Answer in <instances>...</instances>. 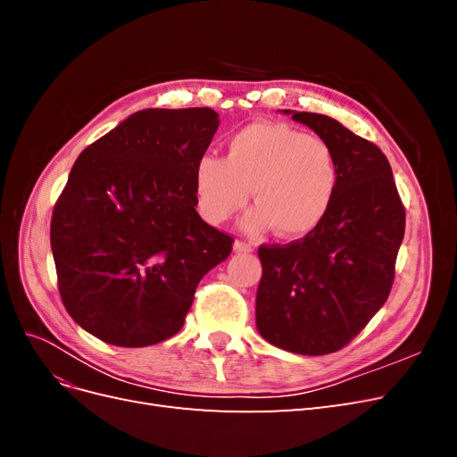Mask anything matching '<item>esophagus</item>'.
Listing matches in <instances>:
<instances>
[{
	"label": "esophagus",
	"instance_id": "1",
	"mask_svg": "<svg viewBox=\"0 0 457 457\" xmlns=\"http://www.w3.org/2000/svg\"><path fill=\"white\" fill-rule=\"evenodd\" d=\"M232 250L237 253H252L253 252V245L247 244V242H242V240H237L232 244Z\"/></svg>",
	"mask_w": 457,
	"mask_h": 457
}]
</instances>
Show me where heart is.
<instances>
[{
  "mask_svg": "<svg viewBox=\"0 0 457 457\" xmlns=\"http://www.w3.org/2000/svg\"><path fill=\"white\" fill-rule=\"evenodd\" d=\"M337 183V162L326 141L274 121L242 128L228 139L227 158L202 156L195 170L198 207L210 223H225L252 192L257 204L244 215L242 228H276L282 238L307 237L320 227Z\"/></svg>",
  "mask_w": 457,
  "mask_h": 457,
  "instance_id": "obj_1",
  "label": "heart"
}]
</instances>
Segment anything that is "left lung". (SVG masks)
Masks as SVG:
<instances>
[{"instance_id":"obj_1","label":"left lung","mask_w":457,"mask_h":457,"mask_svg":"<svg viewBox=\"0 0 457 457\" xmlns=\"http://www.w3.org/2000/svg\"><path fill=\"white\" fill-rule=\"evenodd\" d=\"M328 143L339 183L322 225L287 245H261L255 324L270 345L320 356L343 349L389 297L406 213L383 152L337 120L282 110Z\"/></svg>"}]
</instances>
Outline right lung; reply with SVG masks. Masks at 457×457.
Wrapping results in <instances>:
<instances>
[{
	"label": "right lung",
	"mask_w": 457,
	"mask_h": 457,
	"mask_svg": "<svg viewBox=\"0 0 457 457\" xmlns=\"http://www.w3.org/2000/svg\"><path fill=\"white\" fill-rule=\"evenodd\" d=\"M212 108H146L78 156L51 217L59 292L78 326L116 347L175 336L232 238L196 212Z\"/></svg>",
	"instance_id": "add662e5"
}]
</instances>
